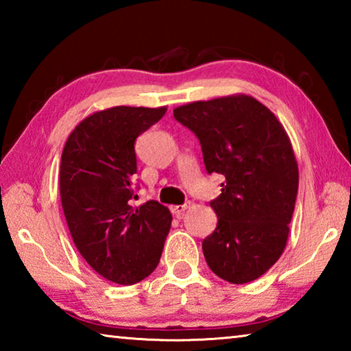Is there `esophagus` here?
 <instances>
[{"mask_svg": "<svg viewBox=\"0 0 351 351\" xmlns=\"http://www.w3.org/2000/svg\"><path fill=\"white\" fill-rule=\"evenodd\" d=\"M190 207V203H186V204H180V206H171V213L176 217H181L184 212H186Z\"/></svg>", "mask_w": 351, "mask_h": 351, "instance_id": "1", "label": "esophagus"}]
</instances>
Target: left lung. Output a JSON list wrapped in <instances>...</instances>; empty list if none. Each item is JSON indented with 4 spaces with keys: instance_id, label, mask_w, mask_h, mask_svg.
<instances>
[{
    "instance_id": "obj_1",
    "label": "left lung",
    "mask_w": 351,
    "mask_h": 351,
    "mask_svg": "<svg viewBox=\"0 0 351 351\" xmlns=\"http://www.w3.org/2000/svg\"><path fill=\"white\" fill-rule=\"evenodd\" d=\"M197 136L207 173L224 176L210 201L217 228L203 240L209 268L241 285L263 276L287 246L299 169L282 123L249 96L219 97L173 110Z\"/></svg>"
}]
</instances>
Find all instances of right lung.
<instances>
[{
    "label": "right lung",
    "instance_id": "right-lung-1",
    "mask_svg": "<svg viewBox=\"0 0 351 351\" xmlns=\"http://www.w3.org/2000/svg\"><path fill=\"white\" fill-rule=\"evenodd\" d=\"M167 108L114 106L94 112L69 134L62 153L60 197L82 257L106 280L133 285L156 269L171 224L158 201L136 198L134 142Z\"/></svg>",
    "mask_w": 351,
    "mask_h": 351
}]
</instances>
